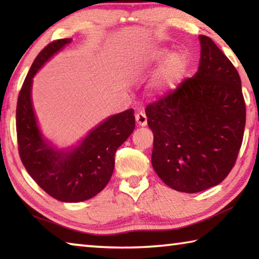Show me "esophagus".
<instances>
[{"mask_svg": "<svg viewBox=\"0 0 259 259\" xmlns=\"http://www.w3.org/2000/svg\"><path fill=\"white\" fill-rule=\"evenodd\" d=\"M136 122H137V124L140 126H145L147 124V117L145 115V113L140 112L138 114H136Z\"/></svg>", "mask_w": 259, "mask_h": 259, "instance_id": "obj_1", "label": "esophagus"}]
</instances>
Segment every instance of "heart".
Returning a JSON list of instances; mask_svg holds the SVG:
<instances>
[{
    "label": "heart",
    "mask_w": 259,
    "mask_h": 259,
    "mask_svg": "<svg viewBox=\"0 0 259 259\" xmlns=\"http://www.w3.org/2000/svg\"><path fill=\"white\" fill-rule=\"evenodd\" d=\"M187 56L182 50L171 51L168 47H156L144 52L134 64L135 73H143L146 69L159 65L150 84L151 93L162 97L171 93L185 75Z\"/></svg>",
    "instance_id": "obj_1"
}]
</instances>
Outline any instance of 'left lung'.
<instances>
[{
  "instance_id": "1",
  "label": "left lung",
  "mask_w": 259,
  "mask_h": 259,
  "mask_svg": "<svg viewBox=\"0 0 259 259\" xmlns=\"http://www.w3.org/2000/svg\"><path fill=\"white\" fill-rule=\"evenodd\" d=\"M198 72L146 107L154 135L152 165L178 192L198 193L222 183L242 144L245 104L239 73L211 38L199 35Z\"/></svg>"
}]
</instances>
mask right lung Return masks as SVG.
Wrapping results in <instances>:
<instances>
[{
	"label": "right lung",
	"mask_w": 259,
	"mask_h": 259,
	"mask_svg": "<svg viewBox=\"0 0 259 259\" xmlns=\"http://www.w3.org/2000/svg\"><path fill=\"white\" fill-rule=\"evenodd\" d=\"M71 42H52L35 58L17 103V138L21 162L42 190L61 202H82L107 185L115 152L135 129V115L130 108L108 116L68 147H58L46 137L33 107V77Z\"/></svg>",
	"instance_id": "add662e5"
}]
</instances>
